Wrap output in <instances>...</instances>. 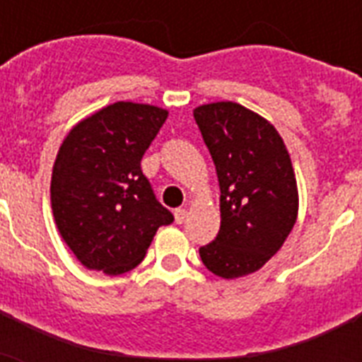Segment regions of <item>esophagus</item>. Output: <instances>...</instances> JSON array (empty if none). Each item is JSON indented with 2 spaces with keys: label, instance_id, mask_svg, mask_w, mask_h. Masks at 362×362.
<instances>
[{
  "label": "esophagus",
  "instance_id": "34e87169",
  "mask_svg": "<svg viewBox=\"0 0 362 362\" xmlns=\"http://www.w3.org/2000/svg\"><path fill=\"white\" fill-rule=\"evenodd\" d=\"M187 218V210L186 209H176L175 210V221L176 223H184Z\"/></svg>",
  "mask_w": 362,
  "mask_h": 362
}]
</instances>
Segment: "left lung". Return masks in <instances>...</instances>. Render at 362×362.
I'll use <instances>...</instances> for the list:
<instances>
[{
  "label": "left lung",
  "instance_id": "1",
  "mask_svg": "<svg viewBox=\"0 0 362 362\" xmlns=\"http://www.w3.org/2000/svg\"><path fill=\"white\" fill-rule=\"evenodd\" d=\"M220 182V233L199 247L220 278L259 270L286 242L298 212L297 180L280 133L233 101L193 110Z\"/></svg>",
  "mask_w": 362,
  "mask_h": 362
}]
</instances>
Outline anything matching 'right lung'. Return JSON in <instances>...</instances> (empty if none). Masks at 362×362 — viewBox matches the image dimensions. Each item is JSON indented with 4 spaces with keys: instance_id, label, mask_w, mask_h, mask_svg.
<instances>
[{
    "instance_id": "add662e5",
    "label": "right lung",
    "mask_w": 362,
    "mask_h": 362,
    "mask_svg": "<svg viewBox=\"0 0 362 362\" xmlns=\"http://www.w3.org/2000/svg\"><path fill=\"white\" fill-rule=\"evenodd\" d=\"M169 112L118 101L69 131L52 169L58 231L86 269L124 274L141 263L153 235L173 223L141 169Z\"/></svg>"
}]
</instances>
